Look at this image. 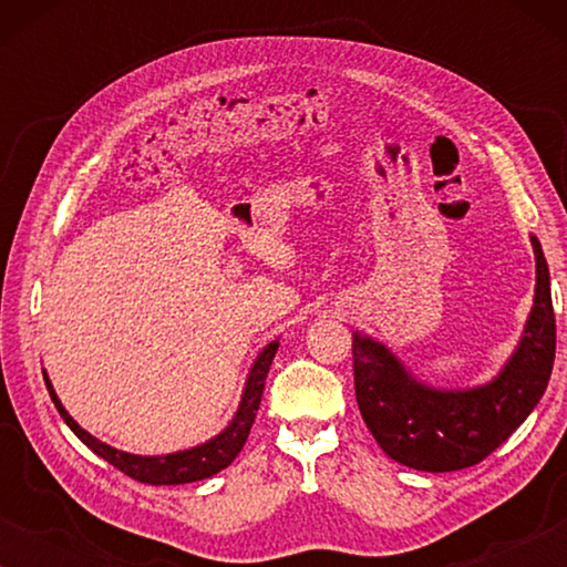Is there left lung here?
Here are the masks:
<instances>
[{"mask_svg":"<svg viewBox=\"0 0 567 567\" xmlns=\"http://www.w3.org/2000/svg\"><path fill=\"white\" fill-rule=\"evenodd\" d=\"M537 284L522 338L491 382L433 386L382 340L353 332V382L361 417L386 456L421 472H454L483 462L522 425L547 390L555 361L549 268L529 235Z\"/></svg>","mask_w":567,"mask_h":567,"instance_id":"left-lung-1","label":"left lung"}]
</instances>
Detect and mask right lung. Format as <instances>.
Returning a JSON list of instances; mask_svg holds the SVG:
<instances>
[{
    "label": "right lung",
    "mask_w": 567,
    "mask_h": 567,
    "mask_svg": "<svg viewBox=\"0 0 567 567\" xmlns=\"http://www.w3.org/2000/svg\"><path fill=\"white\" fill-rule=\"evenodd\" d=\"M276 351H278V338L270 340V343L255 355L252 367L247 371L235 415H231V421L224 425L216 436H212L198 446L181 449V452H169V454H131L95 439L90 431H84L82 425L69 415V410L64 405H61L59 394L53 390L51 379L45 371H43V379H45V386H49L53 405L59 410V415L64 417V423L74 431V436L80 439L84 446L92 449L97 456H103L107 464H113V467L121 470L123 475L138 480V483L183 485V483H196V480H206L216 475V472L229 467V464L237 460V454L243 452L245 441L250 436L255 415H258L262 390H266V377H268L270 363H274Z\"/></svg>",
    "instance_id": "1"
}]
</instances>
